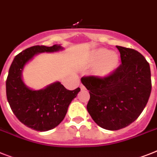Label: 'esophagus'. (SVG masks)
Listing matches in <instances>:
<instances>
[{
    "label": "esophagus",
    "instance_id": "34e87169",
    "mask_svg": "<svg viewBox=\"0 0 157 157\" xmlns=\"http://www.w3.org/2000/svg\"><path fill=\"white\" fill-rule=\"evenodd\" d=\"M81 89H85V87L84 86V85H81Z\"/></svg>",
    "mask_w": 157,
    "mask_h": 157
}]
</instances>
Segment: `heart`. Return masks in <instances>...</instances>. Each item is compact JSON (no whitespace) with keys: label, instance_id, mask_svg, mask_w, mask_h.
Instances as JSON below:
<instances>
[{"label":"heart","instance_id":"b5f03b06","mask_svg":"<svg viewBox=\"0 0 157 157\" xmlns=\"http://www.w3.org/2000/svg\"><path fill=\"white\" fill-rule=\"evenodd\" d=\"M102 59L103 60L101 63L100 71L103 74H107L113 70L118 61L117 56L114 52H108L104 48L97 50L93 54V60L96 63L100 62Z\"/></svg>","mask_w":157,"mask_h":157}]
</instances>
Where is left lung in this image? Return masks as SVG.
Instances as JSON below:
<instances>
[{
    "label": "left lung",
    "instance_id": "obj_1",
    "mask_svg": "<svg viewBox=\"0 0 157 157\" xmlns=\"http://www.w3.org/2000/svg\"><path fill=\"white\" fill-rule=\"evenodd\" d=\"M121 64L105 77L84 76L89 91L87 110L100 127L119 130L137 119L148 103L152 90L151 71L143 55L132 48L117 46Z\"/></svg>",
    "mask_w": 157,
    "mask_h": 157
}]
</instances>
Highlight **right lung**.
Wrapping results in <instances>:
<instances>
[{"mask_svg": "<svg viewBox=\"0 0 157 157\" xmlns=\"http://www.w3.org/2000/svg\"><path fill=\"white\" fill-rule=\"evenodd\" d=\"M60 44L36 45L15 56L6 80V96L12 111L22 124L40 132L51 130L64 120L72 101L81 91L68 90L56 81L40 90L28 88L22 80L24 67L35 55L62 50Z\"/></svg>", "mask_w": 157, "mask_h": 157, "instance_id": "right-lung-1", "label": "right lung"}]
</instances>
